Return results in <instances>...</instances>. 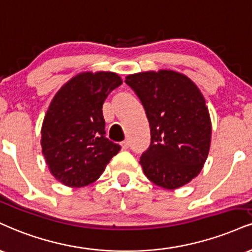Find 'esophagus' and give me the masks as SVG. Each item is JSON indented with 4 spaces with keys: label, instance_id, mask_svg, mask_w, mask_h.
<instances>
[{
    "label": "esophagus",
    "instance_id": "34e87169",
    "mask_svg": "<svg viewBox=\"0 0 252 252\" xmlns=\"http://www.w3.org/2000/svg\"><path fill=\"white\" fill-rule=\"evenodd\" d=\"M121 145H122V149H128V148L130 147V144H129V141H123L122 143H121Z\"/></svg>",
    "mask_w": 252,
    "mask_h": 252
}]
</instances>
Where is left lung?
<instances>
[{
  "mask_svg": "<svg viewBox=\"0 0 252 252\" xmlns=\"http://www.w3.org/2000/svg\"><path fill=\"white\" fill-rule=\"evenodd\" d=\"M126 83L150 124V147L139 159L145 176L164 189L186 186L201 172L210 149L211 121L202 93L172 70L129 75Z\"/></svg>",
  "mask_w": 252,
  "mask_h": 252,
  "instance_id": "1",
  "label": "left lung"
}]
</instances>
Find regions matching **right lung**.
<instances>
[{
    "label": "right lung",
    "mask_w": 252,
    "mask_h": 252,
    "mask_svg": "<svg viewBox=\"0 0 252 252\" xmlns=\"http://www.w3.org/2000/svg\"><path fill=\"white\" fill-rule=\"evenodd\" d=\"M122 84L110 71L82 72L54 96L41 130L45 162L57 181L70 188L95 182L121 147L105 137L102 107Z\"/></svg>",
    "instance_id": "right-lung-1"
}]
</instances>
